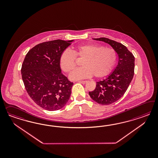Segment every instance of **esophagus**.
Segmentation results:
<instances>
[{
  "instance_id": "obj_1",
  "label": "esophagus",
  "mask_w": 158,
  "mask_h": 158,
  "mask_svg": "<svg viewBox=\"0 0 158 158\" xmlns=\"http://www.w3.org/2000/svg\"><path fill=\"white\" fill-rule=\"evenodd\" d=\"M87 81H78V82H79V83H83V84H85L87 83Z\"/></svg>"
}]
</instances>
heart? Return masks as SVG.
I'll list each match as a JSON object with an SVG mask.
<instances>
[{
	"label": "heart",
	"instance_id": "heart-1",
	"mask_svg": "<svg viewBox=\"0 0 158 158\" xmlns=\"http://www.w3.org/2000/svg\"><path fill=\"white\" fill-rule=\"evenodd\" d=\"M76 57L83 59V67L75 69L69 75L71 81L94 77L101 78L108 75L114 68L117 61V54L112 48H105L98 44L91 43L79 46L72 52L65 49L59 59L62 71L71 72L76 67Z\"/></svg>",
	"mask_w": 158,
	"mask_h": 158
}]
</instances>
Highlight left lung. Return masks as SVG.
Returning a JSON list of instances; mask_svg holds the SVG:
<instances>
[{
  "label": "left lung",
  "mask_w": 158,
  "mask_h": 158,
  "mask_svg": "<svg viewBox=\"0 0 158 158\" xmlns=\"http://www.w3.org/2000/svg\"><path fill=\"white\" fill-rule=\"evenodd\" d=\"M109 44L118 55V64L115 70L105 79L97 81L96 89L89 93L91 98L101 105H110L124 95L134 73L135 58L122 43L105 38L94 39Z\"/></svg>",
  "instance_id": "obj_1"
}]
</instances>
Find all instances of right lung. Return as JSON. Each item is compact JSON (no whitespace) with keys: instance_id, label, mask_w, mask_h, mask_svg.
Listing matches in <instances>:
<instances>
[{"instance_id":"add662e5","label":"right lung","mask_w":158,"mask_h":158,"mask_svg":"<svg viewBox=\"0 0 158 158\" xmlns=\"http://www.w3.org/2000/svg\"><path fill=\"white\" fill-rule=\"evenodd\" d=\"M73 40L45 42L31 48L24 58L21 75L25 89L34 102L48 110L63 108L73 83L61 72L60 56Z\"/></svg>"}]
</instances>
